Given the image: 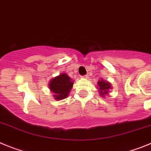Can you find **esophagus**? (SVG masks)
I'll list each match as a JSON object with an SVG mask.
<instances>
[{"label": "esophagus", "mask_w": 151, "mask_h": 151, "mask_svg": "<svg viewBox=\"0 0 151 151\" xmlns=\"http://www.w3.org/2000/svg\"><path fill=\"white\" fill-rule=\"evenodd\" d=\"M88 77H89V76H88V74H86V75H83V76H82V78L83 79H86V78H88Z\"/></svg>", "instance_id": "obj_1"}]
</instances>
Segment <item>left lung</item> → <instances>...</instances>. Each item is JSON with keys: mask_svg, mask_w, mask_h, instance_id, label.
<instances>
[{"mask_svg": "<svg viewBox=\"0 0 151 151\" xmlns=\"http://www.w3.org/2000/svg\"><path fill=\"white\" fill-rule=\"evenodd\" d=\"M98 85L99 86V90H100V94L101 96L103 95H107L108 93V89L111 88V84L108 82H105L103 80H101V81H99L98 82Z\"/></svg>", "mask_w": 151, "mask_h": 151, "instance_id": "left-lung-1", "label": "left lung"}]
</instances>
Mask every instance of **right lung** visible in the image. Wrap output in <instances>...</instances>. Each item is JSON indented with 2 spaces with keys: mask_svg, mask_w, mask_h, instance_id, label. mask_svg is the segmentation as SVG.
Masks as SVG:
<instances>
[{
  "mask_svg": "<svg viewBox=\"0 0 151 151\" xmlns=\"http://www.w3.org/2000/svg\"><path fill=\"white\" fill-rule=\"evenodd\" d=\"M50 90L55 93L54 97L57 100L66 99L73 86L71 79L66 74H62L50 81L49 84Z\"/></svg>",
  "mask_w": 151,
  "mask_h": 151,
  "instance_id": "1",
  "label": "right lung"
}]
</instances>
